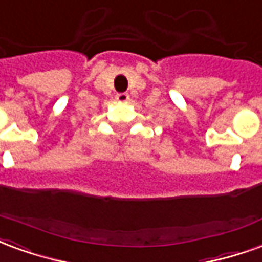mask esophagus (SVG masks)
Returning <instances> with one entry per match:
<instances>
[{
    "mask_svg": "<svg viewBox=\"0 0 262 262\" xmlns=\"http://www.w3.org/2000/svg\"><path fill=\"white\" fill-rule=\"evenodd\" d=\"M116 101H119V102H127L130 97H129V94H126V92H119V94H116Z\"/></svg>",
    "mask_w": 262,
    "mask_h": 262,
    "instance_id": "esophagus-1",
    "label": "esophagus"
}]
</instances>
